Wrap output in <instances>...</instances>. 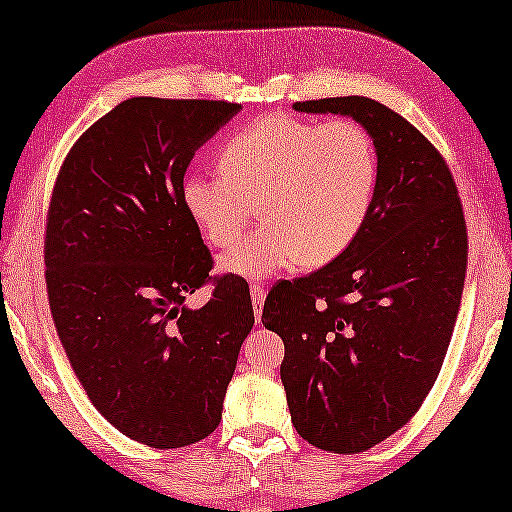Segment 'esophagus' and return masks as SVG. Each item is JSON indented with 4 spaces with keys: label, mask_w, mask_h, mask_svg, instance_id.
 <instances>
[{
    "label": "esophagus",
    "mask_w": 512,
    "mask_h": 512,
    "mask_svg": "<svg viewBox=\"0 0 512 512\" xmlns=\"http://www.w3.org/2000/svg\"><path fill=\"white\" fill-rule=\"evenodd\" d=\"M250 297H253V308H255V318L259 320V315H262V308H264V299H266V290L262 283H253L250 285Z\"/></svg>",
    "instance_id": "1"
}]
</instances>
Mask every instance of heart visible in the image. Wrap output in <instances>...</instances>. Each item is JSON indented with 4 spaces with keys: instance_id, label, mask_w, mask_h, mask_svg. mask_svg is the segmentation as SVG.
<instances>
[{
    "instance_id": "b5f03b06",
    "label": "heart",
    "mask_w": 512,
    "mask_h": 512,
    "mask_svg": "<svg viewBox=\"0 0 512 512\" xmlns=\"http://www.w3.org/2000/svg\"><path fill=\"white\" fill-rule=\"evenodd\" d=\"M215 162L220 174L183 178L181 204L215 248H232L259 204L264 225L220 259L222 271L241 278L334 262L357 241L376 204L378 146L350 118L320 125L266 115L229 136Z\"/></svg>"
}]
</instances>
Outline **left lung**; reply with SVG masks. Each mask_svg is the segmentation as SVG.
I'll list each match as a JSON object with an SVG mask.
<instances>
[{"instance_id":"left-lung-1","label":"left lung","mask_w":512,"mask_h":512,"mask_svg":"<svg viewBox=\"0 0 512 512\" xmlns=\"http://www.w3.org/2000/svg\"><path fill=\"white\" fill-rule=\"evenodd\" d=\"M350 115L380 155L373 211L322 269L280 280L262 325L285 343L292 424L315 448L355 455L399 431L427 399L462 304L469 236L462 201L427 136L369 97L297 102Z\"/></svg>"}]
</instances>
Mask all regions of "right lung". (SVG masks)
Returning <instances> with one entry per match:
<instances>
[{
  "instance_id": "add662e5",
  "label": "right lung",
  "mask_w": 512,
  "mask_h": 512,
  "mask_svg": "<svg viewBox=\"0 0 512 512\" xmlns=\"http://www.w3.org/2000/svg\"><path fill=\"white\" fill-rule=\"evenodd\" d=\"M241 104L132 97L64 157L46 218V287L71 369L115 429L185 448L222 420L241 343L255 325L248 283L208 276L211 250L181 183ZM206 282L212 299L187 309Z\"/></svg>"
}]
</instances>
